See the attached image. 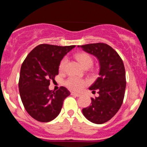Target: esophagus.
<instances>
[{
  "label": "esophagus",
  "mask_w": 147,
  "mask_h": 147,
  "mask_svg": "<svg viewBox=\"0 0 147 147\" xmlns=\"http://www.w3.org/2000/svg\"><path fill=\"white\" fill-rule=\"evenodd\" d=\"M71 95L73 96H75V97H80L81 95L79 93H76V92H71Z\"/></svg>",
  "instance_id": "34e87169"
}]
</instances>
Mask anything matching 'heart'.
<instances>
[{"label":"heart","mask_w":147,"mask_h":147,"mask_svg":"<svg viewBox=\"0 0 147 147\" xmlns=\"http://www.w3.org/2000/svg\"><path fill=\"white\" fill-rule=\"evenodd\" d=\"M76 58L79 61L81 65L84 67V68H86V67H90L92 65L93 61H92V57H91L87 53H79L76 55ZM67 61H68V59L66 57L63 58L61 60L59 64V70L62 72L65 68V65H66ZM86 82L83 79H81L79 78H76V77H70L65 81V84L69 89L72 90L79 91L82 90V88L85 85Z\"/></svg>","instance_id":"1"}]
</instances>
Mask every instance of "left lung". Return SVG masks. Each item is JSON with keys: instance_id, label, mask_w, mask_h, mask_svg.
<instances>
[{"instance_id": "8db88e82", "label": "left lung", "mask_w": 147, "mask_h": 147, "mask_svg": "<svg viewBox=\"0 0 147 147\" xmlns=\"http://www.w3.org/2000/svg\"><path fill=\"white\" fill-rule=\"evenodd\" d=\"M78 47L97 57L100 68L99 77L89 88L92 92L98 91L99 96L91 98V105L82 109V113L91 122L103 124L110 120L122 104L126 84L124 63L117 52L106 43Z\"/></svg>"}]
</instances>
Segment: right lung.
Wrapping results in <instances>:
<instances>
[{"label": "right lung", "mask_w": 147, "mask_h": 147, "mask_svg": "<svg viewBox=\"0 0 147 147\" xmlns=\"http://www.w3.org/2000/svg\"><path fill=\"white\" fill-rule=\"evenodd\" d=\"M75 45H37L28 54L21 65L18 88L28 114L38 122H48L59 114L63 100L70 95L66 88L49 89L50 80L59 74L61 61Z\"/></svg>", "instance_id": "right-lung-1"}]
</instances>
